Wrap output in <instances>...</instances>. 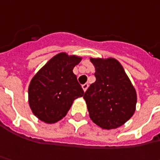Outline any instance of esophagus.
<instances>
[{"mask_svg": "<svg viewBox=\"0 0 160 160\" xmlns=\"http://www.w3.org/2000/svg\"><path fill=\"white\" fill-rule=\"evenodd\" d=\"M88 83H85V84L82 85V88H83L84 92H86V90L88 89Z\"/></svg>", "mask_w": 160, "mask_h": 160, "instance_id": "esophagus-1", "label": "esophagus"}]
</instances>
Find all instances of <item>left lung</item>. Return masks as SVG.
Here are the masks:
<instances>
[{
	"mask_svg": "<svg viewBox=\"0 0 160 160\" xmlns=\"http://www.w3.org/2000/svg\"><path fill=\"white\" fill-rule=\"evenodd\" d=\"M96 81L83 98L92 121L102 129L122 126L135 111L136 92L122 65L114 58H90Z\"/></svg>",
	"mask_w": 160,
	"mask_h": 160,
	"instance_id": "1",
	"label": "left lung"
}]
</instances>
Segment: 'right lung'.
<instances>
[{"instance_id": "right-lung-1", "label": "right lung", "mask_w": 160, "mask_h": 160, "mask_svg": "<svg viewBox=\"0 0 160 160\" xmlns=\"http://www.w3.org/2000/svg\"><path fill=\"white\" fill-rule=\"evenodd\" d=\"M81 58L60 53L52 58L34 77L28 88L32 113L45 123H56L67 114L84 91L72 70Z\"/></svg>"}]
</instances>
